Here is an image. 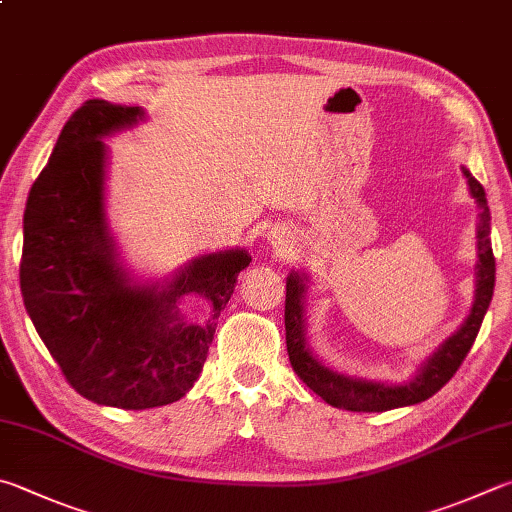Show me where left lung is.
<instances>
[{
	"instance_id": "obj_1",
	"label": "left lung",
	"mask_w": 512,
	"mask_h": 512,
	"mask_svg": "<svg viewBox=\"0 0 512 512\" xmlns=\"http://www.w3.org/2000/svg\"><path fill=\"white\" fill-rule=\"evenodd\" d=\"M463 176L468 179L470 194L477 199L479 215V232H477V295L468 320L463 327L448 338L439 347V351L425 362L412 383L405 385H385L369 383V380L347 378L336 374L313 358V353L306 347L304 338V320H302V293L304 282L297 273H291L286 280V302H284V327H286V349L288 360L302 383L313 389L322 401L333 407H345L351 412H387L394 407H405L427 401L448 380L457 374L461 362L466 360L470 347L475 345V338L481 329L483 315H486L492 291H495V255L490 244V210L486 201L483 185L463 167Z\"/></svg>"
}]
</instances>
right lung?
I'll return each instance as SVG.
<instances>
[{
  "mask_svg": "<svg viewBox=\"0 0 512 512\" xmlns=\"http://www.w3.org/2000/svg\"><path fill=\"white\" fill-rule=\"evenodd\" d=\"M143 109L87 100L62 127L26 199L20 288L37 336L80 396L120 410L179 401L199 378L246 250L206 255L165 288L132 286L105 224V143ZM192 292L211 320L183 323L175 302Z\"/></svg>",
  "mask_w": 512,
  "mask_h": 512,
  "instance_id": "add662e5",
  "label": "right lung"
}]
</instances>
